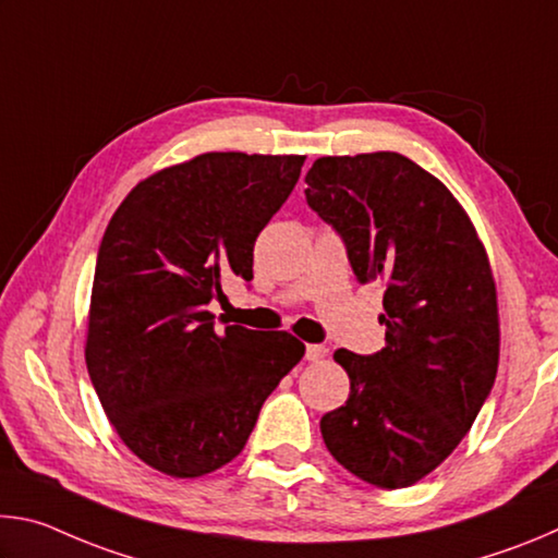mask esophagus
<instances>
[{
	"instance_id": "1",
	"label": "esophagus",
	"mask_w": 558,
	"mask_h": 558,
	"mask_svg": "<svg viewBox=\"0 0 558 558\" xmlns=\"http://www.w3.org/2000/svg\"><path fill=\"white\" fill-rule=\"evenodd\" d=\"M327 356V347L323 344H307L305 349V359L307 362H319V359Z\"/></svg>"
}]
</instances>
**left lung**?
Instances as JSON below:
<instances>
[{"instance_id":"1","label":"left lung","mask_w":558,"mask_h":558,"mask_svg":"<svg viewBox=\"0 0 558 558\" xmlns=\"http://www.w3.org/2000/svg\"><path fill=\"white\" fill-rule=\"evenodd\" d=\"M305 182L359 282H384L386 347L335 352L349 399L319 421L325 446L364 483L415 485L458 448L495 384L487 251L450 189L399 153L319 157Z\"/></svg>"}]
</instances>
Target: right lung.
I'll list each match as a JSON object with an SVG mask.
<instances>
[{
	"label": "right lung",
	"instance_id": "obj_1",
	"mask_svg": "<svg viewBox=\"0 0 558 558\" xmlns=\"http://www.w3.org/2000/svg\"><path fill=\"white\" fill-rule=\"evenodd\" d=\"M302 155L204 153L122 199L100 241L86 364L120 440L192 480L243 450L305 344L214 325L226 276L253 280V243L298 184Z\"/></svg>",
	"mask_w": 558,
	"mask_h": 558
}]
</instances>
